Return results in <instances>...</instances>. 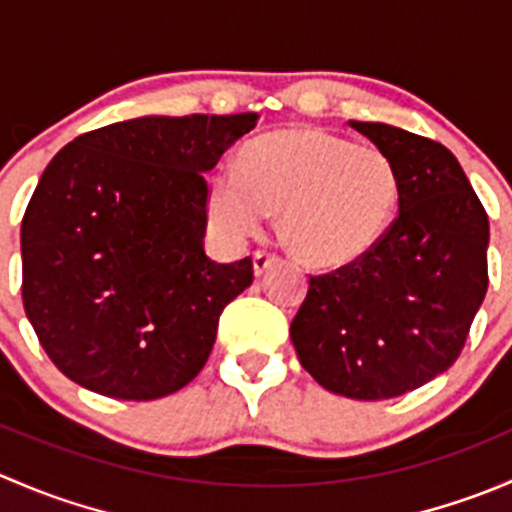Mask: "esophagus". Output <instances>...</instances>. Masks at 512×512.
I'll return each instance as SVG.
<instances>
[{
  "mask_svg": "<svg viewBox=\"0 0 512 512\" xmlns=\"http://www.w3.org/2000/svg\"><path fill=\"white\" fill-rule=\"evenodd\" d=\"M275 262H277V255H272V252H255V255H252V267H255L257 277L265 275Z\"/></svg>",
  "mask_w": 512,
  "mask_h": 512,
  "instance_id": "esophagus-1",
  "label": "esophagus"
}]
</instances>
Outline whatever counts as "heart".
<instances>
[{"label":"heart","mask_w":512,"mask_h":512,"mask_svg":"<svg viewBox=\"0 0 512 512\" xmlns=\"http://www.w3.org/2000/svg\"><path fill=\"white\" fill-rule=\"evenodd\" d=\"M401 178L389 153L322 128H285L247 143L237 168L205 178V210L230 245L260 235L280 213L297 260L337 270L369 255L399 210Z\"/></svg>","instance_id":"b5f03b06"}]
</instances>
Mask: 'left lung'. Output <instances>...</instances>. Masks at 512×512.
<instances>
[{
	"mask_svg": "<svg viewBox=\"0 0 512 512\" xmlns=\"http://www.w3.org/2000/svg\"><path fill=\"white\" fill-rule=\"evenodd\" d=\"M349 126L399 168V218L359 262L309 277L289 337L332 394L394 399L461 354L488 289V215L446 146L389 123Z\"/></svg>",
	"mask_w": 512,
	"mask_h": 512,
	"instance_id": "8db88e82",
	"label": "left lung"
}]
</instances>
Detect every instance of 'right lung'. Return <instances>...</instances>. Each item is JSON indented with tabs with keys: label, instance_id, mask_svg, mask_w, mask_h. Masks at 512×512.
Wrapping results in <instances>:
<instances>
[{
	"label": "right lung",
	"instance_id": "1",
	"mask_svg": "<svg viewBox=\"0 0 512 512\" xmlns=\"http://www.w3.org/2000/svg\"><path fill=\"white\" fill-rule=\"evenodd\" d=\"M257 113L143 116L61 148L22 220V299L56 369L96 394L153 401L213 352L252 260L205 255V175Z\"/></svg>",
	"mask_w": 512,
	"mask_h": 512
}]
</instances>
